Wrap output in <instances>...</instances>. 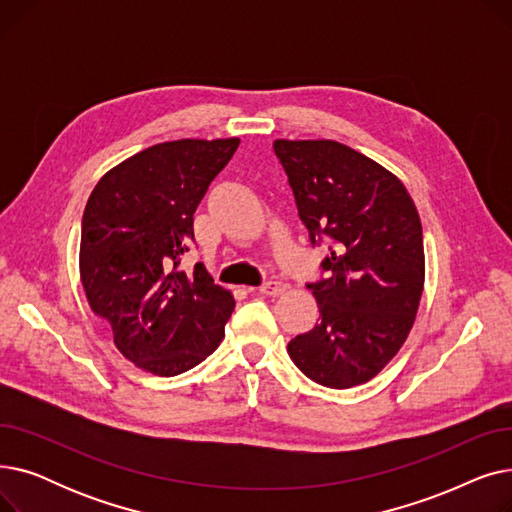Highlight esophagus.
<instances>
[{
  "mask_svg": "<svg viewBox=\"0 0 512 512\" xmlns=\"http://www.w3.org/2000/svg\"><path fill=\"white\" fill-rule=\"evenodd\" d=\"M284 290H286V284H284V282H276V280L265 282V284H261V288H259V292L265 294V297H280V294H282Z\"/></svg>",
  "mask_w": 512,
  "mask_h": 512,
  "instance_id": "1",
  "label": "esophagus"
}]
</instances>
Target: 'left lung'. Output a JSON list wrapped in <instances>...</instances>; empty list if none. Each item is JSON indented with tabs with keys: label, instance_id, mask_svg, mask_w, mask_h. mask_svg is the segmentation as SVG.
<instances>
[{
	"label": "left lung",
	"instance_id": "8db88e82",
	"mask_svg": "<svg viewBox=\"0 0 512 512\" xmlns=\"http://www.w3.org/2000/svg\"><path fill=\"white\" fill-rule=\"evenodd\" d=\"M274 153L311 245L330 247L307 282L319 321L288 355L321 386L363 384L413 328L425 276L419 213L396 176L342 143L274 141Z\"/></svg>",
	"mask_w": 512,
	"mask_h": 512
}]
</instances>
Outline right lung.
<instances>
[{
	"instance_id": "1",
	"label": "right lung",
	"mask_w": 512,
	"mask_h": 512,
	"mask_svg": "<svg viewBox=\"0 0 512 512\" xmlns=\"http://www.w3.org/2000/svg\"><path fill=\"white\" fill-rule=\"evenodd\" d=\"M238 139L153 145L107 172L87 201L80 280L91 309L137 367L172 378L224 338L228 290L203 265L180 267L195 242L193 213L238 149Z\"/></svg>"
}]
</instances>
